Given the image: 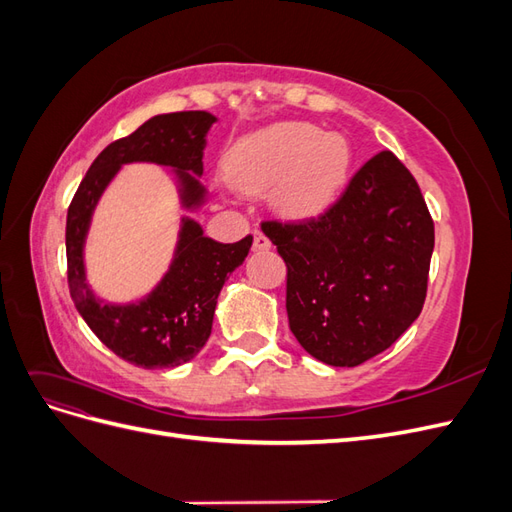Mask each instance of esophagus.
I'll use <instances>...</instances> for the list:
<instances>
[{"instance_id":"34e87169","label":"esophagus","mask_w":512,"mask_h":512,"mask_svg":"<svg viewBox=\"0 0 512 512\" xmlns=\"http://www.w3.org/2000/svg\"><path fill=\"white\" fill-rule=\"evenodd\" d=\"M254 250L256 252H265V250H271V241H269V237L265 235V232L262 230H254Z\"/></svg>"}]
</instances>
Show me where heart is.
<instances>
[{"label": "heart", "mask_w": 512, "mask_h": 512, "mask_svg": "<svg viewBox=\"0 0 512 512\" xmlns=\"http://www.w3.org/2000/svg\"><path fill=\"white\" fill-rule=\"evenodd\" d=\"M350 149L342 136L322 134L312 123H277L228 151L226 173L237 188L262 192L290 215L322 211L342 190Z\"/></svg>", "instance_id": "heart-1"}]
</instances>
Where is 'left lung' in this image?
Returning a JSON list of instances; mask_svg holds the SVG:
<instances>
[{
    "instance_id": "obj_1",
    "label": "left lung",
    "mask_w": 512,
    "mask_h": 512,
    "mask_svg": "<svg viewBox=\"0 0 512 512\" xmlns=\"http://www.w3.org/2000/svg\"><path fill=\"white\" fill-rule=\"evenodd\" d=\"M260 228L288 269V327L314 359L361 365L421 314L433 220L393 151L367 160L316 218L265 220Z\"/></svg>"
}]
</instances>
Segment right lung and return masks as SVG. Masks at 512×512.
<instances>
[{"label": "right lung", "instance_id": "obj_1", "mask_svg": "<svg viewBox=\"0 0 512 512\" xmlns=\"http://www.w3.org/2000/svg\"><path fill=\"white\" fill-rule=\"evenodd\" d=\"M215 117L205 111H181L145 121L130 136L108 145L89 166L68 207L66 258L70 297L89 329L123 361L136 367H177L192 361L211 335L218 294L226 277L245 260L252 235L237 243H218L183 220L177 256L162 284L136 305H104L85 282L83 243L102 190L121 164L156 162L177 168L183 205L198 207L205 196L196 177L203 175L205 136Z\"/></svg>", "mask_w": 512, "mask_h": 512}]
</instances>
